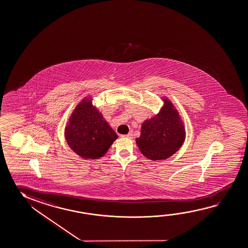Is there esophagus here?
Here are the masks:
<instances>
[{"label":"esophagus","mask_w":248,"mask_h":248,"mask_svg":"<svg viewBox=\"0 0 248 248\" xmlns=\"http://www.w3.org/2000/svg\"><path fill=\"white\" fill-rule=\"evenodd\" d=\"M122 137L128 138V139H132L133 138V132H130L128 134L126 135H122Z\"/></svg>","instance_id":"34e87169"}]
</instances>
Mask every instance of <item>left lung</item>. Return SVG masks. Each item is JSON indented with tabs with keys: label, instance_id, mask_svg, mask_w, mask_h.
Segmentation results:
<instances>
[{
	"label": "left lung",
	"instance_id": "obj_1",
	"mask_svg": "<svg viewBox=\"0 0 248 248\" xmlns=\"http://www.w3.org/2000/svg\"><path fill=\"white\" fill-rule=\"evenodd\" d=\"M160 112L142 123L136 143L142 154L152 160L170 157L183 146L185 140L184 122L171 102L164 99Z\"/></svg>",
	"mask_w": 248,
	"mask_h": 248
}]
</instances>
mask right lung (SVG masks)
Returning <instances> with one entry per match:
<instances>
[{
	"label": "right lung",
	"mask_w": 248,
	"mask_h": 248,
	"mask_svg": "<svg viewBox=\"0 0 248 248\" xmlns=\"http://www.w3.org/2000/svg\"><path fill=\"white\" fill-rule=\"evenodd\" d=\"M91 100L83 99L76 107L64 133L71 149L85 159L102 157L118 138Z\"/></svg>",
	"instance_id": "add662e5"
}]
</instances>
